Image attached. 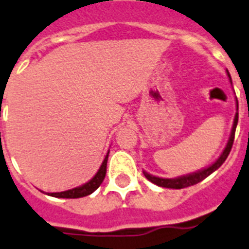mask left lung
<instances>
[{"label":"left lung","mask_w":249,"mask_h":249,"mask_svg":"<svg viewBox=\"0 0 249 249\" xmlns=\"http://www.w3.org/2000/svg\"><path fill=\"white\" fill-rule=\"evenodd\" d=\"M229 76V73H228ZM231 79V76H229ZM237 110H238V101H237ZM237 123H238V111L235 112L234 116V123H233V127H232V133H231V137H229L228 142H227L226 149L223 150V153L220 154V157L218 158L217 160L214 163L209 165L208 168H205V169L199 170V172L193 173V174H188V176H183L179 177V178H174V179H165V178H159V177H154L148 174L146 172L144 173V176L148 180H150L151 183H154V184L159 185V187L163 188H173V189H181V188H187L190 187V185H194L196 183H199V181L204 180L205 178L208 176H211L212 173L215 172V170L219 168L222 164L226 161L227 157L231 153V149H232L233 142H234V134H235V127H237Z\"/></svg>","instance_id":"1"}]
</instances>
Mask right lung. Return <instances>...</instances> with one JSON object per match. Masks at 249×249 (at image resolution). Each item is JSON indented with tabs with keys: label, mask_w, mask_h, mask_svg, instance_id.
Listing matches in <instances>:
<instances>
[{
	"label": "right lung",
	"mask_w": 249,
	"mask_h": 249,
	"mask_svg": "<svg viewBox=\"0 0 249 249\" xmlns=\"http://www.w3.org/2000/svg\"><path fill=\"white\" fill-rule=\"evenodd\" d=\"M107 157L109 153L107 154L105 159H104L103 164H101L99 172L95 174L94 178L91 180H89L86 184L81 185V187L73 188L70 190H65V192H60V193H50L49 196H56V198H81V196H86L89 194H91L92 192L98 189L103 183L105 174H107Z\"/></svg>",
	"instance_id": "obj_1"
}]
</instances>
